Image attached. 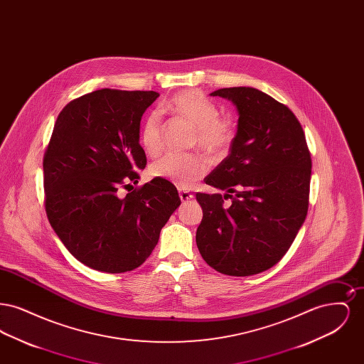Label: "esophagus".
<instances>
[{
  "label": "esophagus",
  "instance_id": "obj_1",
  "mask_svg": "<svg viewBox=\"0 0 364 364\" xmlns=\"http://www.w3.org/2000/svg\"><path fill=\"white\" fill-rule=\"evenodd\" d=\"M178 195H180V199L181 202H188L191 199H193V193H191L188 191H178Z\"/></svg>",
  "mask_w": 364,
  "mask_h": 364
}]
</instances>
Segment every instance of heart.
<instances>
[{"mask_svg": "<svg viewBox=\"0 0 364 364\" xmlns=\"http://www.w3.org/2000/svg\"><path fill=\"white\" fill-rule=\"evenodd\" d=\"M158 110L159 113L172 114L176 119L190 124L195 129L193 144L211 156L225 154L233 144V124L221 117L220 107L199 90H183L161 104ZM140 143L149 156H156L162 151V124L156 112L149 114L143 122ZM208 169V159L200 154H168L151 166V174L156 178L173 183L178 188L187 190L195 181L202 178Z\"/></svg>", "mask_w": 364, "mask_h": 364, "instance_id": "1", "label": "heart"}]
</instances>
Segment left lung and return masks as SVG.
I'll return each mask as SVG.
<instances>
[{
    "mask_svg": "<svg viewBox=\"0 0 364 364\" xmlns=\"http://www.w3.org/2000/svg\"><path fill=\"white\" fill-rule=\"evenodd\" d=\"M211 95L230 100L240 117L229 156L205 178L225 195L196 193L203 208L196 245L214 270L252 276L282 259L306 220L311 154L287 105L252 87Z\"/></svg>",
    "mask_w": 364,
    "mask_h": 364,
    "instance_id": "left-lung-1",
    "label": "left lung"
}]
</instances>
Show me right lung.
Instances as JSON below:
<instances>
[{
  "label": "right lung",
  "instance_id": "add662e5",
  "mask_svg": "<svg viewBox=\"0 0 364 364\" xmlns=\"http://www.w3.org/2000/svg\"><path fill=\"white\" fill-rule=\"evenodd\" d=\"M158 97L97 90L70 101L54 124L43 156L45 210L67 250L94 270L117 274L139 267L181 203L168 180L132 187L147 164L140 120ZM122 188L129 190L124 198Z\"/></svg>",
  "mask_w": 364,
  "mask_h": 364
}]
</instances>
